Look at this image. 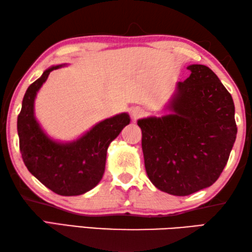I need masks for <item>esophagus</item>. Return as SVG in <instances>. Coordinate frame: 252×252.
I'll return each mask as SVG.
<instances>
[{
	"label": "esophagus",
	"instance_id": "obj_1",
	"mask_svg": "<svg viewBox=\"0 0 252 252\" xmlns=\"http://www.w3.org/2000/svg\"><path fill=\"white\" fill-rule=\"evenodd\" d=\"M132 117H133L134 119H138L140 117H142L144 114V110L142 108H140V106H136V108H133L132 109Z\"/></svg>",
	"mask_w": 252,
	"mask_h": 252
}]
</instances>
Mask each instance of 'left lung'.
<instances>
[{"instance_id":"1","label":"left lung","mask_w":252,"mask_h":252,"mask_svg":"<svg viewBox=\"0 0 252 252\" xmlns=\"http://www.w3.org/2000/svg\"><path fill=\"white\" fill-rule=\"evenodd\" d=\"M189 78L177 84L171 114L138 121L144 165L158 189L189 195L212 186L227 164L236 141L232 96L215 72L188 66Z\"/></svg>"}]
</instances>
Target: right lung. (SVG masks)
Here are the masks:
<instances>
[{
    "instance_id": "obj_1",
    "label": "right lung",
    "mask_w": 252,
    "mask_h": 252,
    "mask_svg": "<svg viewBox=\"0 0 252 252\" xmlns=\"http://www.w3.org/2000/svg\"><path fill=\"white\" fill-rule=\"evenodd\" d=\"M45 70L25 92L18 117L20 151L25 167L41 183L60 195H79L93 189L104 173L109 144L130 123L127 113L101 121L70 143L51 140L34 117V99L50 72Z\"/></svg>"
}]
</instances>
